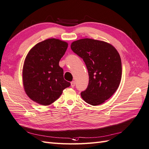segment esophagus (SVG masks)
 <instances>
[{"label": "esophagus", "mask_w": 149, "mask_h": 149, "mask_svg": "<svg viewBox=\"0 0 149 149\" xmlns=\"http://www.w3.org/2000/svg\"><path fill=\"white\" fill-rule=\"evenodd\" d=\"M75 81H72V82H71V87L74 88V86H75Z\"/></svg>", "instance_id": "obj_1"}]
</instances>
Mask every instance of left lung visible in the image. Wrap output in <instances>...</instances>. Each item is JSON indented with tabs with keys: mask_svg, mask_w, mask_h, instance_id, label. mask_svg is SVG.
<instances>
[{
	"mask_svg": "<svg viewBox=\"0 0 149 149\" xmlns=\"http://www.w3.org/2000/svg\"><path fill=\"white\" fill-rule=\"evenodd\" d=\"M71 49L83 59L88 70L89 84L81 93L82 98L93 106L104 103L116 91L121 80L118 51L108 42L88 38L74 41Z\"/></svg>",
	"mask_w": 149,
	"mask_h": 149,
	"instance_id": "8db88e82",
	"label": "left lung"
}]
</instances>
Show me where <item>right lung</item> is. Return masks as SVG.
I'll list each match as a JSON object with an SVG mask.
<instances>
[{"label": "right lung", "instance_id": "1", "mask_svg": "<svg viewBox=\"0 0 149 149\" xmlns=\"http://www.w3.org/2000/svg\"><path fill=\"white\" fill-rule=\"evenodd\" d=\"M67 47V42L52 38L37 44L27 54L23 67V84L26 94L33 102L49 105L70 86L59 66Z\"/></svg>", "mask_w": 149, "mask_h": 149}]
</instances>
